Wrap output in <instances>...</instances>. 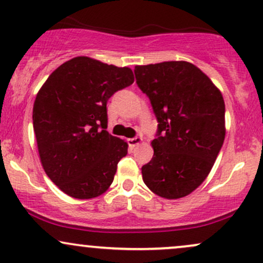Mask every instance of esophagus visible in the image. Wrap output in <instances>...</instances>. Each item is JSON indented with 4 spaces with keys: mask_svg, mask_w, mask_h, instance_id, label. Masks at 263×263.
Segmentation results:
<instances>
[{
    "mask_svg": "<svg viewBox=\"0 0 263 263\" xmlns=\"http://www.w3.org/2000/svg\"><path fill=\"white\" fill-rule=\"evenodd\" d=\"M142 141H143V140H142L141 136H137V137H134V138H128V140H127L128 146L132 147V148H134V147H136V146H138L140 143H142Z\"/></svg>",
    "mask_w": 263,
    "mask_h": 263,
    "instance_id": "obj_1",
    "label": "esophagus"
}]
</instances>
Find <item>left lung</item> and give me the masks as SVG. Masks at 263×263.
<instances>
[{
	"label": "left lung",
	"mask_w": 263,
	"mask_h": 263,
	"mask_svg": "<svg viewBox=\"0 0 263 263\" xmlns=\"http://www.w3.org/2000/svg\"><path fill=\"white\" fill-rule=\"evenodd\" d=\"M135 75L158 122L155 155L142 167L143 182L162 198L185 197L204 182L224 143L221 92L188 62L137 65Z\"/></svg>",
	"instance_id": "left-lung-1"
}]
</instances>
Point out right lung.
<instances>
[{"label": "right lung", "instance_id": "1", "mask_svg": "<svg viewBox=\"0 0 263 263\" xmlns=\"http://www.w3.org/2000/svg\"><path fill=\"white\" fill-rule=\"evenodd\" d=\"M135 81L129 68L77 57L49 75L33 106V128L45 173L77 199L101 195L128 144L107 128V101Z\"/></svg>", "mask_w": 263, "mask_h": 263}]
</instances>
